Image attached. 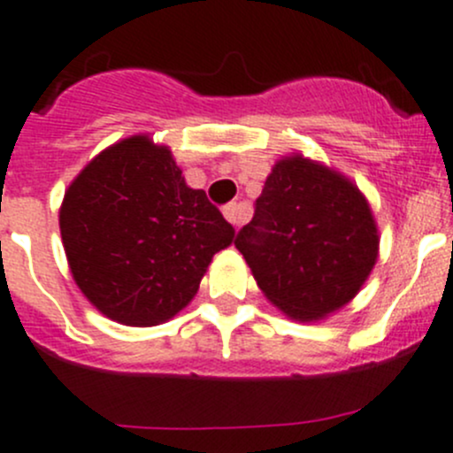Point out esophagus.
I'll return each mask as SVG.
<instances>
[{
    "label": "esophagus",
    "mask_w": 453,
    "mask_h": 453,
    "mask_svg": "<svg viewBox=\"0 0 453 453\" xmlns=\"http://www.w3.org/2000/svg\"><path fill=\"white\" fill-rule=\"evenodd\" d=\"M223 214H226V219L232 226H243L250 219V210L245 203H227L226 208H223Z\"/></svg>",
    "instance_id": "1"
}]
</instances>
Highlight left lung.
<instances>
[{
    "instance_id": "8db88e82",
    "label": "left lung",
    "mask_w": 453,
    "mask_h": 453,
    "mask_svg": "<svg viewBox=\"0 0 453 453\" xmlns=\"http://www.w3.org/2000/svg\"><path fill=\"white\" fill-rule=\"evenodd\" d=\"M234 245L273 307L313 322L357 296L377 263L379 232L353 181L291 155L272 168Z\"/></svg>"
}]
</instances>
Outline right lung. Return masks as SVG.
Instances as JSON below:
<instances>
[{
    "mask_svg": "<svg viewBox=\"0 0 453 453\" xmlns=\"http://www.w3.org/2000/svg\"><path fill=\"white\" fill-rule=\"evenodd\" d=\"M85 298L116 322L153 326L180 313L234 239L203 190L186 186L168 146L134 135L96 155L58 212Z\"/></svg>",
    "mask_w": 453,
    "mask_h": 453,
    "instance_id": "add662e5",
    "label": "right lung"
}]
</instances>
